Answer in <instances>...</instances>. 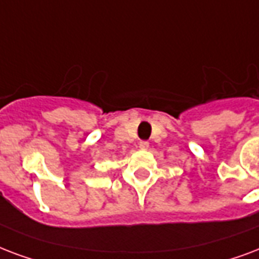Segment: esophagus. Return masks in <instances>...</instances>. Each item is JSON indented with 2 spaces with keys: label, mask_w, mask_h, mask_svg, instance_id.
Segmentation results:
<instances>
[{
  "label": "esophagus",
  "mask_w": 259,
  "mask_h": 259,
  "mask_svg": "<svg viewBox=\"0 0 259 259\" xmlns=\"http://www.w3.org/2000/svg\"><path fill=\"white\" fill-rule=\"evenodd\" d=\"M138 147L141 148V149H148V147H149V143H148V141H140Z\"/></svg>",
  "instance_id": "obj_1"
}]
</instances>
